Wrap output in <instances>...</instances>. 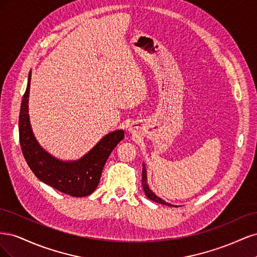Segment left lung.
<instances>
[{
  "label": "left lung",
  "instance_id": "obj_1",
  "mask_svg": "<svg viewBox=\"0 0 257 257\" xmlns=\"http://www.w3.org/2000/svg\"><path fill=\"white\" fill-rule=\"evenodd\" d=\"M142 183H143V189H144V191H145V194L147 195V197L149 198V199H151V200H153V201H155V203H159V204H162V205H167V206H173V205H170V204H168V203H166V201H164L163 199H161L160 197H158L157 195H155V194L149 189V186H148V184H147V172H146V167H145V165H144V167H143V177H142Z\"/></svg>",
  "mask_w": 257,
  "mask_h": 257
}]
</instances>
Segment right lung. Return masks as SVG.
I'll return each mask as SVG.
<instances>
[{"mask_svg": "<svg viewBox=\"0 0 257 257\" xmlns=\"http://www.w3.org/2000/svg\"><path fill=\"white\" fill-rule=\"evenodd\" d=\"M31 72L23 94L19 114V141L29 167L44 183L74 197H84L97 188L105 163L112 150L124 138L123 131H115L100 142L79 161L63 162L52 158L38 145L29 119Z\"/></svg>", "mask_w": 257, "mask_h": 257, "instance_id": "right-lung-1", "label": "right lung"}]
</instances>
